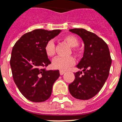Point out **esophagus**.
Listing matches in <instances>:
<instances>
[{
	"instance_id": "esophagus-1",
	"label": "esophagus",
	"mask_w": 122,
	"mask_h": 122,
	"mask_svg": "<svg viewBox=\"0 0 122 122\" xmlns=\"http://www.w3.org/2000/svg\"><path fill=\"white\" fill-rule=\"evenodd\" d=\"M59 73H60V75H63V74H64L65 73V71L61 70L60 71H59Z\"/></svg>"
}]
</instances>
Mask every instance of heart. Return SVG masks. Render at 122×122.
Segmentation results:
<instances>
[{
	"label": "heart",
	"instance_id": "b5f03b06",
	"mask_svg": "<svg viewBox=\"0 0 122 122\" xmlns=\"http://www.w3.org/2000/svg\"><path fill=\"white\" fill-rule=\"evenodd\" d=\"M64 39L71 47H76L78 46V39L74 35H67L64 36ZM45 51L47 56L49 57H52L55 55V44L54 41L50 40L47 42L45 46ZM74 51H76V50L74 48ZM74 63H75V59L72 56H66V57L59 56L53 60V66L55 69L61 71H66L73 66Z\"/></svg>",
	"mask_w": 122,
	"mask_h": 122
}]
</instances>
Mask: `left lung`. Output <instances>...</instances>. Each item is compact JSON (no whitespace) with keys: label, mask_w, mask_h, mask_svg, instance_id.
Masks as SVG:
<instances>
[{"label":"left lung","mask_w":122,"mask_h":122,"mask_svg":"<svg viewBox=\"0 0 122 122\" xmlns=\"http://www.w3.org/2000/svg\"><path fill=\"white\" fill-rule=\"evenodd\" d=\"M69 31L78 35L84 43V55L77 65L82 71L75 72V79L69 91L77 99L88 100L101 91L108 78L112 59L107 43L95 33L83 28Z\"/></svg>","instance_id":"1"}]
</instances>
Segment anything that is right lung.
<instances>
[{"label": "right lung", "instance_id": "obj_1", "mask_svg": "<svg viewBox=\"0 0 122 122\" xmlns=\"http://www.w3.org/2000/svg\"><path fill=\"white\" fill-rule=\"evenodd\" d=\"M60 32L34 30L21 36L13 47L10 61L13 79L22 95L31 102L48 99L60 76L59 70L45 69L51 63L45 51L47 42Z\"/></svg>", "mask_w": 122, "mask_h": 122}]
</instances>
